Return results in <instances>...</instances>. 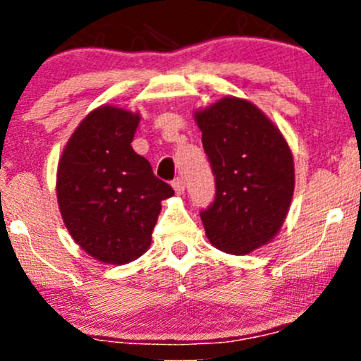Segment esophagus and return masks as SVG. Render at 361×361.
Returning a JSON list of instances; mask_svg holds the SVG:
<instances>
[{
    "mask_svg": "<svg viewBox=\"0 0 361 361\" xmlns=\"http://www.w3.org/2000/svg\"><path fill=\"white\" fill-rule=\"evenodd\" d=\"M171 186L175 188V192L178 195H183L185 193V181L181 180V178H175V180L171 181Z\"/></svg>",
    "mask_w": 361,
    "mask_h": 361,
    "instance_id": "obj_1",
    "label": "esophagus"
}]
</instances>
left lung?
I'll use <instances>...</instances> for the list:
<instances>
[{"label": "left lung", "mask_w": 361, "mask_h": 361, "mask_svg": "<svg viewBox=\"0 0 361 361\" xmlns=\"http://www.w3.org/2000/svg\"><path fill=\"white\" fill-rule=\"evenodd\" d=\"M215 176V198L202 210L205 234L217 250L247 255L283 226L293 188V157L279 127L258 106L226 97L195 111Z\"/></svg>", "instance_id": "obj_1"}]
</instances>
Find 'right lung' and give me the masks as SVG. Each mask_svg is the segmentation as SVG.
Returning <instances> with one entry per match:
<instances>
[{"label": "right lung", "mask_w": 361, "mask_h": 361, "mask_svg": "<svg viewBox=\"0 0 361 361\" xmlns=\"http://www.w3.org/2000/svg\"><path fill=\"white\" fill-rule=\"evenodd\" d=\"M140 115L103 105L69 137L57 166V204L71 238L94 259L126 264L151 246L161 202L175 195L130 146Z\"/></svg>", "instance_id": "add662e5"}]
</instances>
